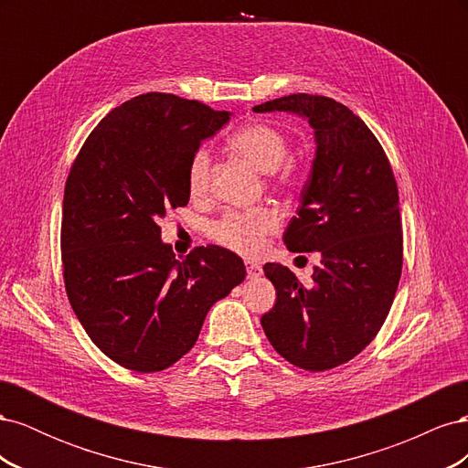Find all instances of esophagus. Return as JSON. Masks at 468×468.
Instances as JSON below:
<instances>
[{
  "mask_svg": "<svg viewBox=\"0 0 468 468\" xmlns=\"http://www.w3.org/2000/svg\"><path fill=\"white\" fill-rule=\"evenodd\" d=\"M246 269H248V277H260L261 275V265L256 261H246Z\"/></svg>",
  "mask_w": 468,
  "mask_h": 468,
  "instance_id": "34e87169",
  "label": "esophagus"
}]
</instances>
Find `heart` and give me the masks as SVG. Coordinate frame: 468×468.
Wrapping results in <instances>:
<instances>
[{
	"instance_id": "obj_1",
	"label": "heart",
	"mask_w": 468,
	"mask_h": 468,
	"mask_svg": "<svg viewBox=\"0 0 468 468\" xmlns=\"http://www.w3.org/2000/svg\"><path fill=\"white\" fill-rule=\"evenodd\" d=\"M230 148L244 155L265 174L281 167L289 155L287 136L275 126L256 121L238 129L230 138ZM212 155L207 148L195 150L187 165V191L191 197H203L208 191ZM279 218L269 208L232 210L208 226V234L218 244L242 256H256L265 246V238L273 234Z\"/></svg>"
}]
</instances>
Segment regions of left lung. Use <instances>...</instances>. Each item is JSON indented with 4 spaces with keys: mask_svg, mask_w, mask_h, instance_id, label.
<instances>
[{
    "mask_svg": "<svg viewBox=\"0 0 468 468\" xmlns=\"http://www.w3.org/2000/svg\"><path fill=\"white\" fill-rule=\"evenodd\" d=\"M253 111L296 112L314 129L313 172L282 239L322 263L313 287L285 265H263L277 303L261 325L281 357L328 371L369 346L388 316L402 275L399 187L377 136L335 99L292 93Z\"/></svg>",
    "mask_w": 468,
    "mask_h": 468,
    "instance_id": "obj_1",
    "label": "left lung"
}]
</instances>
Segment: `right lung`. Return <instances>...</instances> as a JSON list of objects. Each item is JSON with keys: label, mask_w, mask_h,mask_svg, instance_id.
I'll return each mask as SVG.
<instances>
[{"label": "right lung", "mask_w": 468, "mask_h": 468, "mask_svg": "<svg viewBox=\"0 0 468 468\" xmlns=\"http://www.w3.org/2000/svg\"><path fill=\"white\" fill-rule=\"evenodd\" d=\"M229 119L172 93L138 95L95 126L69 169L60 230L68 301L124 369L155 373L179 361L210 306L246 277L244 261L218 246L177 261L158 224L189 203L191 155Z\"/></svg>", "instance_id": "right-lung-1"}]
</instances>
